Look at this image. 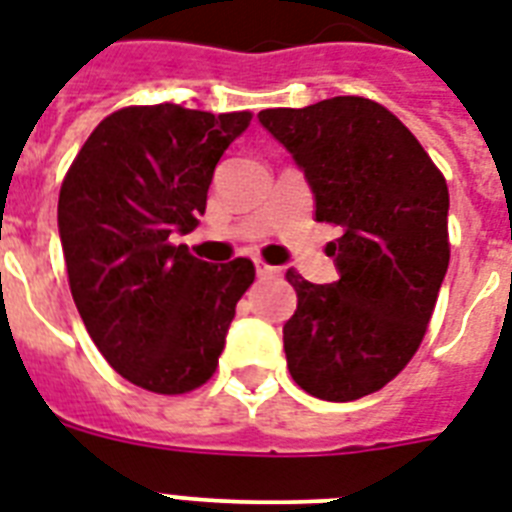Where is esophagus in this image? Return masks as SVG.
Returning a JSON list of instances; mask_svg holds the SVG:
<instances>
[{
    "label": "esophagus",
    "mask_w": 512,
    "mask_h": 512,
    "mask_svg": "<svg viewBox=\"0 0 512 512\" xmlns=\"http://www.w3.org/2000/svg\"><path fill=\"white\" fill-rule=\"evenodd\" d=\"M255 271H257V279H268V276H276V273H279V268L265 265L263 260H255Z\"/></svg>",
    "instance_id": "obj_1"
}]
</instances>
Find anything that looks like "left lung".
I'll list each match as a JSON object with an SVG mask.
<instances>
[{
	"label": "left lung",
	"instance_id": "1",
	"mask_svg": "<svg viewBox=\"0 0 512 512\" xmlns=\"http://www.w3.org/2000/svg\"><path fill=\"white\" fill-rule=\"evenodd\" d=\"M260 124L303 170L340 279L289 271L295 316L284 324L292 380L321 401H356L417 353L449 268V188L388 108L356 95L265 108Z\"/></svg>",
	"mask_w": 512,
	"mask_h": 512
}]
</instances>
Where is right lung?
<instances>
[{"mask_svg": "<svg viewBox=\"0 0 512 512\" xmlns=\"http://www.w3.org/2000/svg\"><path fill=\"white\" fill-rule=\"evenodd\" d=\"M252 114L159 103L106 116L60 185L58 231L76 311L106 361L138 388L188 393L215 374L247 257L209 265L175 233L196 228L225 148Z\"/></svg>", "mask_w": 512, "mask_h": 512, "instance_id": "add662e5", "label": "right lung"}]
</instances>
